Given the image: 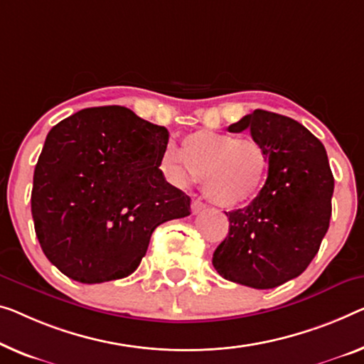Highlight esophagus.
<instances>
[{"label":"esophagus","mask_w":364,"mask_h":364,"mask_svg":"<svg viewBox=\"0 0 364 364\" xmlns=\"http://www.w3.org/2000/svg\"><path fill=\"white\" fill-rule=\"evenodd\" d=\"M204 209H205V204L203 203V200L196 199V200H193V203H191V213L193 214H200Z\"/></svg>","instance_id":"1"}]
</instances>
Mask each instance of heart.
Masks as SVG:
<instances>
[{
  "mask_svg": "<svg viewBox=\"0 0 364 364\" xmlns=\"http://www.w3.org/2000/svg\"><path fill=\"white\" fill-rule=\"evenodd\" d=\"M166 180L176 186L203 184L209 200L224 209L245 205L262 193L269 156L258 140L198 130L181 140L180 150L168 147L160 161Z\"/></svg>",
  "mask_w": 364,
  "mask_h": 364,
  "instance_id": "1",
  "label": "heart"
}]
</instances>
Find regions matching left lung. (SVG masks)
Segmentation results:
<instances>
[{
	"mask_svg": "<svg viewBox=\"0 0 364 364\" xmlns=\"http://www.w3.org/2000/svg\"><path fill=\"white\" fill-rule=\"evenodd\" d=\"M250 130L269 156L262 193L247 208L225 213L229 235L213 264L222 278L271 289L297 278L321 248L332 215L333 175L316 135L294 119L255 109L229 126Z\"/></svg>",
	"mask_w": 364,
	"mask_h": 364,
	"instance_id": "left-lung-1",
	"label": "left lung"
}]
</instances>
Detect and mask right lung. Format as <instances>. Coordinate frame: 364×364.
Masks as SVG:
<instances>
[{
  "label": "right lung",
  "instance_id": "add662e5",
  "mask_svg": "<svg viewBox=\"0 0 364 364\" xmlns=\"http://www.w3.org/2000/svg\"><path fill=\"white\" fill-rule=\"evenodd\" d=\"M168 130L122 106L81 109L47 134L31 210L48 262L78 283L126 278L191 199L160 170Z\"/></svg>",
  "mask_w": 364,
  "mask_h": 364
}]
</instances>
